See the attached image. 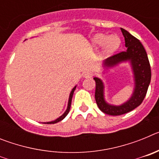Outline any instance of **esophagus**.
<instances>
[{
	"label": "esophagus",
	"instance_id": "esophagus-1",
	"mask_svg": "<svg viewBox=\"0 0 159 159\" xmlns=\"http://www.w3.org/2000/svg\"><path fill=\"white\" fill-rule=\"evenodd\" d=\"M92 75H93V74H92V72L90 71H85V72H84V77H85V78H89V77H92Z\"/></svg>",
	"mask_w": 159,
	"mask_h": 159
}]
</instances>
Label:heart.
Wrapping results in <instances>:
<instances>
[{
    "label": "heart",
    "mask_w": 159,
    "mask_h": 159,
    "mask_svg": "<svg viewBox=\"0 0 159 159\" xmlns=\"http://www.w3.org/2000/svg\"><path fill=\"white\" fill-rule=\"evenodd\" d=\"M92 43L95 47H99L103 44L102 52L103 54H110L116 50L120 45V40L116 36H107L103 34H97L92 39Z\"/></svg>",
    "instance_id": "b5f03b06"
}]
</instances>
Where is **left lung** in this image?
Returning a JSON list of instances; mask_svg holds the SVG:
<instances>
[{
    "instance_id": "8db88e82",
    "label": "left lung",
    "mask_w": 159,
    "mask_h": 159,
    "mask_svg": "<svg viewBox=\"0 0 159 159\" xmlns=\"http://www.w3.org/2000/svg\"><path fill=\"white\" fill-rule=\"evenodd\" d=\"M125 39V46L127 48L126 52L116 53L105 61L107 67H113L125 60H130L134 71L135 88L132 97L121 106H111L107 104L103 99V84L99 78L95 77V98L97 106L100 111L109 116H121L130 112L139 106L147 95L149 84L151 80V70L147 52L143 45L130 34L127 31L121 29Z\"/></svg>"
}]
</instances>
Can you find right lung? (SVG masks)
I'll list each match as a JSON object with an SVG mask.
<instances>
[{
  "mask_svg": "<svg viewBox=\"0 0 159 159\" xmlns=\"http://www.w3.org/2000/svg\"><path fill=\"white\" fill-rule=\"evenodd\" d=\"M75 88L76 87H75V88H73L72 90H71V94H70V96H69V100H68V104H67V110H66V111L64 112V115L63 116H60V118H58L57 119H56L55 121H52V122H48V123H47V124H52V123H58V122L61 121L62 119H64V118L67 116V115L68 113H69V111H70V107H71V99H72V96H73V93H74V91H75Z\"/></svg>",
  "mask_w": 159,
  "mask_h": 159,
  "instance_id": "obj_1",
  "label": "right lung"
}]
</instances>
